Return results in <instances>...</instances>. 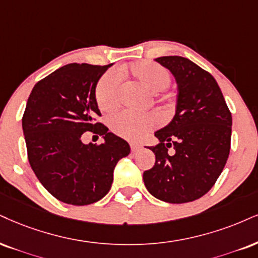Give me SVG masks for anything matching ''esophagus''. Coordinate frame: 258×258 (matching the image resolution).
I'll list each match as a JSON object with an SVG mask.
<instances>
[{"mask_svg": "<svg viewBox=\"0 0 258 258\" xmlns=\"http://www.w3.org/2000/svg\"><path fill=\"white\" fill-rule=\"evenodd\" d=\"M140 148H141V145L140 144H136V142H130V149H132V152H138Z\"/></svg>", "mask_w": 258, "mask_h": 258, "instance_id": "esophagus-1", "label": "esophagus"}]
</instances>
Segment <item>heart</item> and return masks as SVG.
<instances>
[{"mask_svg":"<svg viewBox=\"0 0 258 258\" xmlns=\"http://www.w3.org/2000/svg\"><path fill=\"white\" fill-rule=\"evenodd\" d=\"M120 74L130 76L152 93L165 92L170 86L171 74L164 66L151 61H139L123 67ZM95 100L103 111L110 112L119 104V78L113 72H107L101 76L95 87ZM161 101L168 100L163 94ZM157 119L152 113H133L128 111L114 114L110 119V126L116 135L123 139L136 140L155 128Z\"/></svg>","mask_w":258,"mask_h":258,"instance_id":"b5f03b06","label":"heart"}]
</instances>
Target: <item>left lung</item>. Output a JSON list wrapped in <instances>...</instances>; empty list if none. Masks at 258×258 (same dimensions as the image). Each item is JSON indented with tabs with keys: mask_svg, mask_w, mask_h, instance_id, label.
<instances>
[{
	"mask_svg": "<svg viewBox=\"0 0 258 258\" xmlns=\"http://www.w3.org/2000/svg\"><path fill=\"white\" fill-rule=\"evenodd\" d=\"M155 61L176 78L177 106L171 123L154 134L159 144L149 149L155 164L144 172V182L161 201L191 202L212 189L226 165L232 114L218 82L196 63L180 56Z\"/></svg>",
	"mask_w": 258,
	"mask_h": 258,
	"instance_id": "left-lung-1",
	"label": "left lung"
}]
</instances>
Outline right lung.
Returning <instances> with one entry per match:
<instances>
[{
  "mask_svg": "<svg viewBox=\"0 0 258 258\" xmlns=\"http://www.w3.org/2000/svg\"><path fill=\"white\" fill-rule=\"evenodd\" d=\"M111 64L71 63L34 85L22 116L30 165L53 197L74 206L99 201L111 189L113 170L130 153L128 142L97 122L95 86ZM86 131L100 145L82 144Z\"/></svg>",
  "mask_w": 258,
  "mask_h": 258,
  "instance_id": "1",
  "label": "right lung"
}]
</instances>
